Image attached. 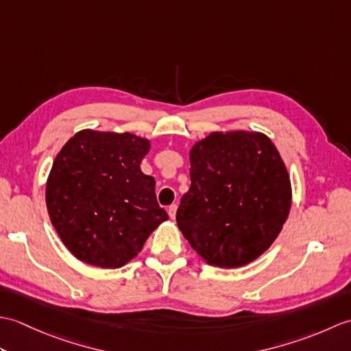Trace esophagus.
<instances>
[{
    "label": "esophagus",
    "mask_w": 351,
    "mask_h": 351,
    "mask_svg": "<svg viewBox=\"0 0 351 351\" xmlns=\"http://www.w3.org/2000/svg\"><path fill=\"white\" fill-rule=\"evenodd\" d=\"M176 205H170L169 206V217L171 219V220H173L175 217H176Z\"/></svg>",
    "instance_id": "obj_1"
}]
</instances>
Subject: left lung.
<instances>
[{
    "label": "left lung",
    "instance_id": "8db88e82",
    "mask_svg": "<svg viewBox=\"0 0 351 351\" xmlns=\"http://www.w3.org/2000/svg\"><path fill=\"white\" fill-rule=\"evenodd\" d=\"M191 185L178 228L206 264L244 267L274 243L293 190L285 162L259 131H214L190 149Z\"/></svg>",
    "mask_w": 351,
    "mask_h": 351
}]
</instances>
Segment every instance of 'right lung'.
Wrapping results in <instances>:
<instances>
[{
  "label": "right lung",
  "mask_w": 351,
  "mask_h": 351,
  "mask_svg": "<svg viewBox=\"0 0 351 351\" xmlns=\"http://www.w3.org/2000/svg\"><path fill=\"white\" fill-rule=\"evenodd\" d=\"M151 140L132 132L83 130L66 141L47 181L52 226L73 256L121 268L169 219L155 180L140 169Z\"/></svg>",
  "instance_id": "1"
}]
</instances>
